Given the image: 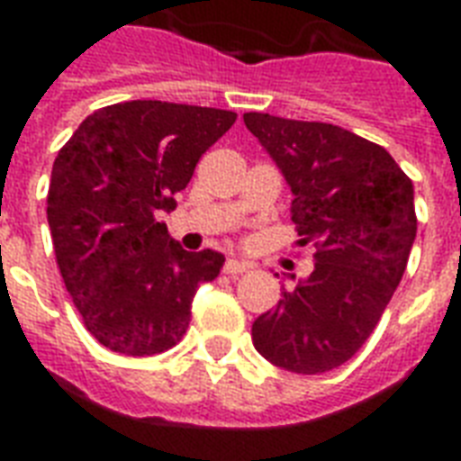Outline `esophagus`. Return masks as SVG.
<instances>
[{
    "label": "esophagus",
    "mask_w": 461,
    "mask_h": 461,
    "mask_svg": "<svg viewBox=\"0 0 461 461\" xmlns=\"http://www.w3.org/2000/svg\"><path fill=\"white\" fill-rule=\"evenodd\" d=\"M251 263L244 258H230L224 263V273L227 275H241V273H249L251 270Z\"/></svg>",
    "instance_id": "1"
}]
</instances>
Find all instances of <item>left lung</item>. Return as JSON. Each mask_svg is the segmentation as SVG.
Here are the masks:
<instances>
[{"label":"left lung","instance_id":"obj_1","mask_svg":"<svg viewBox=\"0 0 461 461\" xmlns=\"http://www.w3.org/2000/svg\"><path fill=\"white\" fill-rule=\"evenodd\" d=\"M244 124L287 181L299 244L318 249L313 273L253 321V347L285 371H332L371 337L404 275L414 184L385 148L342 126L260 112Z\"/></svg>","mask_w":461,"mask_h":461}]
</instances>
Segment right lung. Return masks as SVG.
Returning a JSON list of instances; mask_svg holds the SVG:
<instances>
[{"label": "right lung", "instance_id": "add662e5", "mask_svg": "<svg viewBox=\"0 0 461 461\" xmlns=\"http://www.w3.org/2000/svg\"><path fill=\"white\" fill-rule=\"evenodd\" d=\"M237 114L131 100L83 119L52 167L47 222L57 266L97 342L126 357L172 349L201 285L224 256L184 251L158 222L174 210L201 155Z\"/></svg>", "mask_w": 461, "mask_h": 461}]
</instances>
